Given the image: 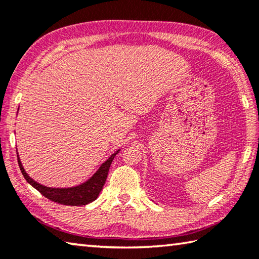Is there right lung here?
Returning a JSON list of instances; mask_svg holds the SVG:
<instances>
[{
    "mask_svg": "<svg viewBox=\"0 0 259 259\" xmlns=\"http://www.w3.org/2000/svg\"><path fill=\"white\" fill-rule=\"evenodd\" d=\"M117 153H119V150L109 156L108 159L100 165V168L96 171L94 176L90 179H88L85 183H83L78 186L67 188H54L43 186L41 184L33 181V179L26 174L25 169L23 168V164H21V162L19 160V156L18 164L21 170V174L24 175V177L26 181H27V183H29L34 188H36V190L40 192L42 195H45L47 199L65 205H85L88 203L93 202V201L98 198L99 193L103 190L104 184L106 182L109 166H111L114 156H115Z\"/></svg>",
    "mask_w": 259,
    "mask_h": 259,
    "instance_id": "add662e5",
    "label": "right lung"
}]
</instances>
